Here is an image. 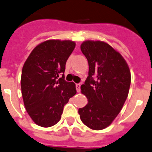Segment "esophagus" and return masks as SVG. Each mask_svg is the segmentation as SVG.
Masks as SVG:
<instances>
[{
    "mask_svg": "<svg viewBox=\"0 0 152 152\" xmlns=\"http://www.w3.org/2000/svg\"><path fill=\"white\" fill-rule=\"evenodd\" d=\"M80 84H76V91H77V92H80Z\"/></svg>",
    "mask_w": 152,
    "mask_h": 152,
    "instance_id": "obj_1",
    "label": "esophagus"
}]
</instances>
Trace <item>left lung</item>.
Masks as SVG:
<instances>
[{
	"label": "left lung",
	"instance_id": "8db88e82",
	"mask_svg": "<svg viewBox=\"0 0 152 152\" xmlns=\"http://www.w3.org/2000/svg\"><path fill=\"white\" fill-rule=\"evenodd\" d=\"M80 48L89 66L88 76L81 86L88 103L79 109V114L89 128L103 130L124 106L131 82L130 69L122 55L106 42L86 40Z\"/></svg>",
	"mask_w": 152,
	"mask_h": 152
}]
</instances>
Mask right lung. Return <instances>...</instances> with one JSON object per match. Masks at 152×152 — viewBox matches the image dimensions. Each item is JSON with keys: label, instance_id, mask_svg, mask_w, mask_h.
<instances>
[{"label": "right lung", "instance_id": "right-lung-1", "mask_svg": "<svg viewBox=\"0 0 152 152\" xmlns=\"http://www.w3.org/2000/svg\"><path fill=\"white\" fill-rule=\"evenodd\" d=\"M75 46L71 40L44 41L24 64L21 76L24 105L31 118L40 127H52L58 122L64 105L76 94V85L65 81L64 74Z\"/></svg>", "mask_w": 152, "mask_h": 152}]
</instances>
